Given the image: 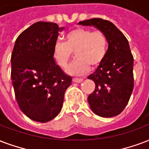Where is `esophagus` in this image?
<instances>
[{"instance_id":"1","label":"esophagus","mask_w":149,"mask_h":149,"mask_svg":"<svg viewBox=\"0 0 149 149\" xmlns=\"http://www.w3.org/2000/svg\"><path fill=\"white\" fill-rule=\"evenodd\" d=\"M83 80L82 78H72V81L75 83H81Z\"/></svg>"}]
</instances>
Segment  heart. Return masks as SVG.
<instances>
[{"mask_svg":"<svg viewBox=\"0 0 149 149\" xmlns=\"http://www.w3.org/2000/svg\"><path fill=\"white\" fill-rule=\"evenodd\" d=\"M109 40L103 32L77 28L65 36V43L57 41L53 46V58L60 67L65 68L74 52L77 58L68 66L70 75H83L102 64L107 54Z\"/></svg>","mask_w":149,"mask_h":149,"instance_id":"b5f03b06","label":"heart"}]
</instances>
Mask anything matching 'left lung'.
I'll return each mask as SVG.
<instances>
[{
  "instance_id": "obj_1",
  "label": "left lung",
  "mask_w": 149,
  "mask_h": 149,
  "mask_svg": "<svg viewBox=\"0 0 149 149\" xmlns=\"http://www.w3.org/2000/svg\"><path fill=\"white\" fill-rule=\"evenodd\" d=\"M103 32L109 40L107 54L102 63L87 77L95 89L87 97L90 107L102 117L119 115L127 105L134 89V57L127 39L115 25L98 18L79 22Z\"/></svg>"
}]
</instances>
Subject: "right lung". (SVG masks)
I'll use <instances>...</instances> for the list:
<instances>
[{"instance_id":"obj_1","label":"right lung","mask_w":149,"mask_h":149,"mask_svg":"<svg viewBox=\"0 0 149 149\" xmlns=\"http://www.w3.org/2000/svg\"><path fill=\"white\" fill-rule=\"evenodd\" d=\"M63 27L38 22L19 35L11 57V77L20 109L29 119L46 123L61 112L72 78L55 63L52 49Z\"/></svg>"}]
</instances>
